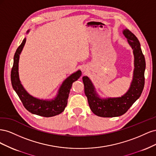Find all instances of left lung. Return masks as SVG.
I'll return each instance as SVG.
<instances>
[{
  "label": "left lung",
  "mask_w": 156,
  "mask_h": 156,
  "mask_svg": "<svg viewBox=\"0 0 156 156\" xmlns=\"http://www.w3.org/2000/svg\"><path fill=\"white\" fill-rule=\"evenodd\" d=\"M123 34L133 50L135 57L133 79L129 90L120 98L103 100L97 96L90 79L87 76L83 77L84 93L87 97L90 108L94 114L101 117H115L124 115L140 96L144 88L146 62L140 42L135 34L128 29H125Z\"/></svg>",
  "instance_id": "obj_1"
}]
</instances>
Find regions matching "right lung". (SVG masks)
Wrapping results in <instances>:
<instances>
[{"label":"right lung","mask_w":156,"mask_h":156,"mask_svg":"<svg viewBox=\"0 0 156 156\" xmlns=\"http://www.w3.org/2000/svg\"><path fill=\"white\" fill-rule=\"evenodd\" d=\"M27 32H29L28 30ZM26 38L23 40L21 45L18 47L13 57V64L11 71L12 85L21 100L23 106L27 111L32 114L44 117H51L60 114L67 105L68 98L72 88V83L81 77V72L78 70L77 72L71 75L62 83L60 88L58 94L55 100L46 101L32 97L28 94L23 87L20 81L18 73V63L20 55L25 45Z\"/></svg>","instance_id":"add662e5"}]
</instances>
